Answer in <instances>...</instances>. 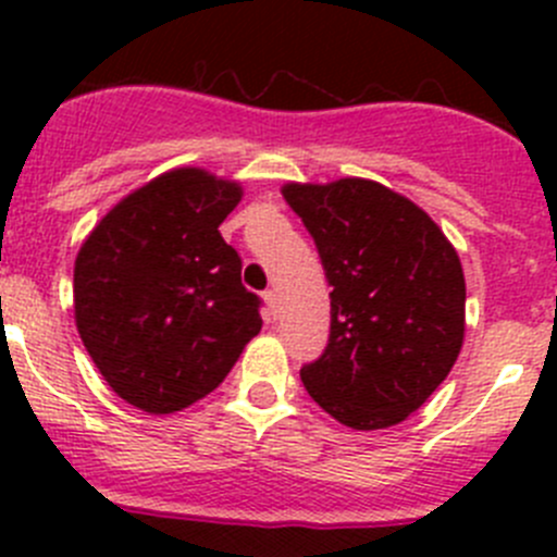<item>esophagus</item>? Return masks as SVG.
Listing matches in <instances>:
<instances>
[{
  "instance_id": "1",
  "label": "esophagus",
  "mask_w": 557,
  "mask_h": 557,
  "mask_svg": "<svg viewBox=\"0 0 557 557\" xmlns=\"http://www.w3.org/2000/svg\"><path fill=\"white\" fill-rule=\"evenodd\" d=\"M263 305H267V310H269V314H277V310H280V299H277V290H263Z\"/></svg>"
}]
</instances>
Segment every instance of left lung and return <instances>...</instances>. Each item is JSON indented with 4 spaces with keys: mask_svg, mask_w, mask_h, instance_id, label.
I'll return each instance as SVG.
<instances>
[{
    "mask_svg": "<svg viewBox=\"0 0 557 557\" xmlns=\"http://www.w3.org/2000/svg\"><path fill=\"white\" fill-rule=\"evenodd\" d=\"M331 285L323 356L307 393L339 423L377 431L407 420L450 374L466 329V280L442 228L374 180L288 183Z\"/></svg>",
    "mask_w": 557,
    "mask_h": 557,
    "instance_id": "8db88e82",
    "label": "left lung"
}]
</instances>
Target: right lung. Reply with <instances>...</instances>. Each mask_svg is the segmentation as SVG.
I'll use <instances>...</instances> for the list:
<instances>
[{"label": "right lung", "instance_id": "1", "mask_svg": "<svg viewBox=\"0 0 557 557\" xmlns=\"http://www.w3.org/2000/svg\"><path fill=\"white\" fill-rule=\"evenodd\" d=\"M239 199V183L180 166L117 201L77 252L83 345L107 385L143 412L205 398L261 331V299L218 232Z\"/></svg>", "mask_w": 557, "mask_h": 557}]
</instances>
